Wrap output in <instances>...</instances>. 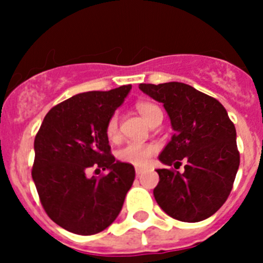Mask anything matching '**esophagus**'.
<instances>
[{"mask_svg":"<svg viewBox=\"0 0 263 263\" xmlns=\"http://www.w3.org/2000/svg\"><path fill=\"white\" fill-rule=\"evenodd\" d=\"M142 173H144V171H142L141 168H136V176H137V177H140V176H141Z\"/></svg>","mask_w":263,"mask_h":263,"instance_id":"esophagus-1","label":"esophagus"}]
</instances>
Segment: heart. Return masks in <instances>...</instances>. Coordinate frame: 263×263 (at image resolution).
<instances>
[{
    "label": "heart",
    "mask_w": 263,
    "mask_h": 263,
    "mask_svg": "<svg viewBox=\"0 0 263 263\" xmlns=\"http://www.w3.org/2000/svg\"><path fill=\"white\" fill-rule=\"evenodd\" d=\"M140 115L144 117L150 123L151 119L155 117L156 113L161 112L158 105L148 102H141L136 105ZM118 113H113L110 118L108 119L107 126H105V134L110 141H116L118 139ZM158 151V146L154 144H142V142H127L124 146H122L117 151V158L122 163L132 164L135 166H145L150 161V158L155 155Z\"/></svg>",
    "instance_id": "heart-1"
}]
</instances>
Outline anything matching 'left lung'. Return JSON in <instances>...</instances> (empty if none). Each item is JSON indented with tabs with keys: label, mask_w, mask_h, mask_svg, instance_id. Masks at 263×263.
<instances>
[{
	"label": "left lung",
	"mask_w": 263,
	"mask_h": 263,
	"mask_svg": "<svg viewBox=\"0 0 263 263\" xmlns=\"http://www.w3.org/2000/svg\"><path fill=\"white\" fill-rule=\"evenodd\" d=\"M140 90L163 103L174 135L159 160L183 173L158 169L154 188L158 205L173 219L197 222L224 205L233 188L239 151L237 132L221 103L183 82L140 84Z\"/></svg>",
	"instance_id": "8db88e82"
}]
</instances>
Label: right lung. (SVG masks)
I'll return each mask as SVG.
<instances>
[{"label":"right lung","mask_w":263,"mask_h":263,"mask_svg":"<svg viewBox=\"0 0 263 263\" xmlns=\"http://www.w3.org/2000/svg\"><path fill=\"white\" fill-rule=\"evenodd\" d=\"M131 87L73 95L47 113L36 134L31 177L47 215L68 232L97 234L121 213L135 168L116 161L105 126ZM90 168L110 173L89 179Z\"/></svg>","instance_id":"obj_1"}]
</instances>
